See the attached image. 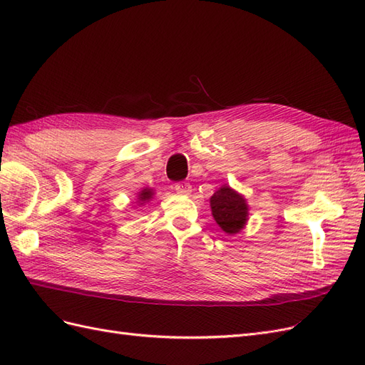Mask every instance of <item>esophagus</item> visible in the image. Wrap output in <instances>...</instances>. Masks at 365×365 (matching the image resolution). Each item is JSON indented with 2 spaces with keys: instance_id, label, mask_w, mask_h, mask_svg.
<instances>
[{
  "instance_id": "obj_1",
  "label": "esophagus",
  "mask_w": 365,
  "mask_h": 365,
  "mask_svg": "<svg viewBox=\"0 0 365 365\" xmlns=\"http://www.w3.org/2000/svg\"><path fill=\"white\" fill-rule=\"evenodd\" d=\"M175 190H176V193H180V195H190L192 185H190V182H184V181L176 182L175 184Z\"/></svg>"
}]
</instances>
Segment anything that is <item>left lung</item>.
<instances>
[{
  "label": "left lung",
  "mask_w": 365,
  "mask_h": 365,
  "mask_svg": "<svg viewBox=\"0 0 365 365\" xmlns=\"http://www.w3.org/2000/svg\"><path fill=\"white\" fill-rule=\"evenodd\" d=\"M210 207L216 224L222 228L227 235H236L245 227L248 220V204L247 200L230 185H222L210 197Z\"/></svg>",
  "instance_id": "obj_1"
}]
</instances>
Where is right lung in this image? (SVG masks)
Returning a JSON list of instances; mask_svg holds the SVG:
<instances>
[{"label":"right lung","mask_w":365,"mask_h":365,"mask_svg":"<svg viewBox=\"0 0 365 365\" xmlns=\"http://www.w3.org/2000/svg\"><path fill=\"white\" fill-rule=\"evenodd\" d=\"M153 196V190L152 189H143L140 193H138V201L141 202V204H145V202H148L150 197Z\"/></svg>","instance_id":"right-lung-1"}]
</instances>
